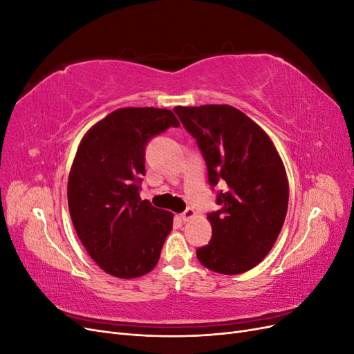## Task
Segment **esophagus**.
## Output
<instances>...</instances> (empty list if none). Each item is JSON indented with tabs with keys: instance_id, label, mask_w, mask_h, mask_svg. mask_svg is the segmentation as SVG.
<instances>
[{
	"instance_id": "esophagus-1",
	"label": "esophagus",
	"mask_w": 354,
	"mask_h": 354,
	"mask_svg": "<svg viewBox=\"0 0 354 354\" xmlns=\"http://www.w3.org/2000/svg\"><path fill=\"white\" fill-rule=\"evenodd\" d=\"M196 216V212H195V209L194 208H187L185 212H181V220L183 221H189L190 218H194Z\"/></svg>"
}]
</instances>
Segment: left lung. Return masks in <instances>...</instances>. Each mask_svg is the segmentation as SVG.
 Listing matches in <instances>:
<instances>
[{"instance_id":"1","label":"left lung","mask_w":354,"mask_h":354,"mask_svg":"<svg viewBox=\"0 0 354 354\" xmlns=\"http://www.w3.org/2000/svg\"><path fill=\"white\" fill-rule=\"evenodd\" d=\"M181 124L196 138L211 186L226 183L208 214L212 238L198 248L207 269L221 274L251 270L270 252L288 211L286 171L272 138L250 116L229 104L176 106Z\"/></svg>"}]
</instances>
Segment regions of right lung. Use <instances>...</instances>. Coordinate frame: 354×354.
Masks as SVG:
<instances>
[{
	"mask_svg": "<svg viewBox=\"0 0 354 354\" xmlns=\"http://www.w3.org/2000/svg\"><path fill=\"white\" fill-rule=\"evenodd\" d=\"M180 122L169 109L122 108L85 133L68 180L69 212L88 255L102 270L136 279L158 264L174 214L138 195L145 147Z\"/></svg>",
	"mask_w": 354,
	"mask_h": 354,
	"instance_id": "1",
	"label": "right lung"
}]
</instances>
